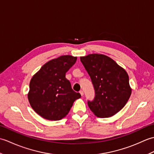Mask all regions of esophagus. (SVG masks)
<instances>
[{
  "label": "esophagus",
  "instance_id": "obj_1",
  "mask_svg": "<svg viewBox=\"0 0 154 154\" xmlns=\"http://www.w3.org/2000/svg\"><path fill=\"white\" fill-rule=\"evenodd\" d=\"M79 93H80V94H81V95L83 97V94H84L83 91H79Z\"/></svg>",
  "mask_w": 154,
  "mask_h": 154
}]
</instances>
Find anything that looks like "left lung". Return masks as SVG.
Segmentation results:
<instances>
[{
    "mask_svg": "<svg viewBox=\"0 0 154 154\" xmlns=\"http://www.w3.org/2000/svg\"><path fill=\"white\" fill-rule=\"evenodd\" d=\"M80 60L94 89V99L87 101L89 109L99 118L114 115L125 106L131 95L126 71L102 54H89L81 57Z\"/></svg>",
    "mask_w": 154,
    "mask_h": 154,
    "instance_id": "left-lung-1",
    "label": "left lung"
}]
</instances>
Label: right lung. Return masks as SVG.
<instances>
[{"mask_svg":"<svg viewBox=\"0 0 154 154\" xmlns=\"http://www.w3.org/2000/svg\"><path fill=\"white\" fill-rule=\"evenodd\" d=\"M77 61V57L62 55L44 64L30 83L28 100L32 109L42 118L60 120L69 112L81 94L72 89L65 73Z\"/></svg>","mask_w":154,"mask_h":154,"instance_id":"obj_1","label":"right lung"}]
</instances>
